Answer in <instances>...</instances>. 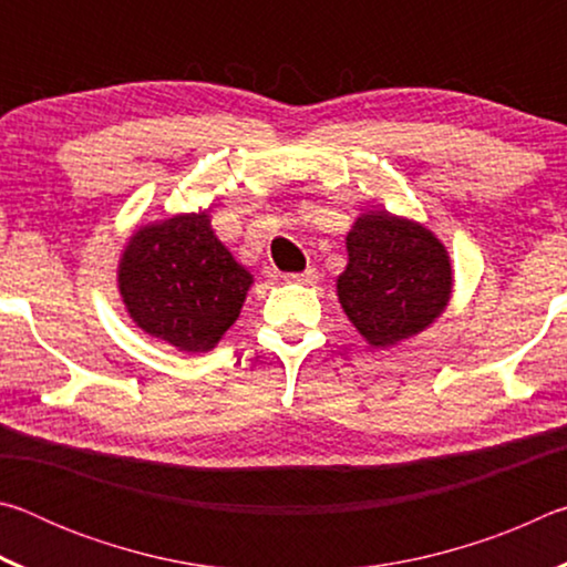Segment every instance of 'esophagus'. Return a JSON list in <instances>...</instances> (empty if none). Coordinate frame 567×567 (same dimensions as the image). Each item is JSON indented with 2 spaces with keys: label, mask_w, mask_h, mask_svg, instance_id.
I'll return each instance as SVG.
<instances>
[{
  "label": "esophagus",
  "mask_w": 567,
  "mask_h": 567,
  "mask_svg": "<svg viewBox=\"0 0 567 567\" xmlns=\"http://www.w3.org/2000/svg\"><path fill=\"white\" fill-rule=\"evenodd\" d=\"M315 280H318V270H315V267H307L305 272L285 275V282H292V285H312Z\"/></svg>",
  "instance_id": "obj_1"
}]
</instances>
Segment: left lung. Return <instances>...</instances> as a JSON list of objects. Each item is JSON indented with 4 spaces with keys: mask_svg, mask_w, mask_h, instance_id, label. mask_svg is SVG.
<instances>
[{
    "mask_svg": "<svg viewBox=\"0 0 567 567\" xmlns=\"http://www.w3.org/2000/svg\"><path fill=\"white\" fill-rule=\"evenodd\" d=\"M450 292L447 249L430 229L390 213L358 217L338 297L364 340L390 348L412 338L440 318Z\"/></svg>",
    "mask_w": 567,
    "mask_h": 567,
    "instance_id": "8db88e82",
    "label": "left lung"
}]
</instances>
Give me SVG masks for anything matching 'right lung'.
<instances>
[{
    "label": "right lung",
    "instance_id": "right-lung-1",
    "mask_svg": "<svg viewBox=\"0 0 567 567\" xmlns=\"http://www.w3.org/2000/svg\"><path fill=\"white\" fill-rule=\"evenodd\" d=\"M252 275L215 237L207 213L140 227L120 260L130 318L182 352H207L239 318Z\"/></svg>",
    "mask_w": 567,
    "mask_h": 567
}]
</instances>
